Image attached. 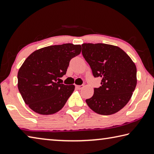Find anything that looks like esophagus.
<instances>
[{
	"label": "esophagus",
	"mask_w": 154,
	"mask_h": 154,
	"mask_svg": "<svg viewBox=\"0 0 154 154\" xmlns=\"http://www.w3.org/2000/svg\"><path fill=\"white\" fill-rule=\"evenodd\" d=\"M75 87H76L78 89H82V88L84 87V85H75Z\"/></svg>",
	"instance_id": "esophagus-1"
}]
</instances>
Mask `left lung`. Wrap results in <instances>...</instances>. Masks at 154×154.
I'll return each instance as SVG.
<instances>
[{"instance_id":"8db88e82","label":"left lung","mask_w":154,"mask_h":154,"mask_svg":"<svg viewBox=\"0 0 154 154\" xmlns=\"http://www.w3.org/2000/svg\"><path fill=\"white\" fill-rule=\"evenodd\" d=\"M82 55L93 76L101 77V87L86 100L90 108L101 115H112L130 100L137 85V67L130 57L116 46L97 43L82 45Z\"/></svg>"}]
</instances>
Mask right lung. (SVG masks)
<instances>
[{"mask_svg":"<svg viewBox=\"0 0 154 154\" xmlns=\"http://www.w3.org/2000/svg\"><path fill=\"white\" fill-rule=\"evenodd\" d=\"M81 48L71 43L48 46L28 57L18 71L17 87L29 108L42 115L53 114L63 108L75 87L57 80L66 74L70 60L79 55Z\"/></svg>","mask_w":154,"mask_h":154,"instance_id":"1","label":"right lung"}]
</instances>
